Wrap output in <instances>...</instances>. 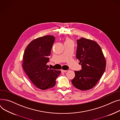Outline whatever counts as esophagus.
Returning a JSON list of instances; mask_svg holds the SVG:
<instances>
[{"label":"esophagus","mask_w":120,"mask_h":120,"mask_svg":"<svg viewBox=\"0 0 120 120\" xmlns=\"http://www.w3.org/2000/svg\"><path fill=\"white\" fill-rule=\"evenodd\" d=\"M61 72L62 73H65L67 72V70H61Z\"/></svg>","instance_id":"obj_1"}]
</instances>
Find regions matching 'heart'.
<instances>
[{"label": "heart", "mask_w": 120, "mask_h": 120, "mask_svg": "<svg viewBox=\"0 0 120 120\" xmlns=\"http://www.w3.org/2000/svg\"><path fill=\"white\" fill-rule=\"evenodd\" d=\"M71 41V40H70L69 39H68V38H67V39H66V42H67V41Z\"/></svg>", "instance_id": "obj_1"}]
</instances>
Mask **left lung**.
Masks as SVG:
<instances>
[{"label":"left lung","mask_w":120,"mask_h":120,"mask_svg":"<svg viewBox=\"0 0 120 120\" xmlns=\"http://www.w3.org/2000/svg\"><path fill=\"white\" fill-rule=\"evenodd\" d=\"M76 58L82 69L75 71L73 85L81 90L94 88L103 75L106 61L101 47L96 41L82 38L77 40Z\"/></svg>","instance_id":"1"}]
</instances>
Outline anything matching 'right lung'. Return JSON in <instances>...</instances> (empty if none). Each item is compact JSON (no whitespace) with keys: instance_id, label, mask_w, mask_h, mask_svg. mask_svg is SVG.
<instances>
[{"instance_id":"obj_1","label":"right lung","mask_w":120,"mask_h":120,"mask_svg":"<svg viewBox=\"0 0 120 120\" xmlns=\"http://www.w3.org/2000/svg\"><path fill=\"white\" fill-rule=\"evenodd\" d=\"M55 39L52 35L35 39L27 45L23 55L25 72L34 85L42 90L53 87L60 73L47 65Z\"/></svg>"}]
</instances>
